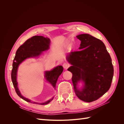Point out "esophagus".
<instances>
[{
	"instance_id": "34e87169",
	"label": "esophagus",
	"mask_w": 124,
	"mask_h": 124,
	"mask_svg": "<svg viewBox=\"0 0 124 124\" xmlns=\"http://www.w3.org/2000/svg\"><path fill=\"white\" fill-rule=\"evenodd\" d=\"M70 66V65L68 63H67V62H65L63 64V68L65 69H68Z\"/></svg>"
}]
</instances>
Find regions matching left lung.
<instances>
[{"label":"left lung","instance_id":"obj_1","mask_svg":"<svg viewBox=\"0 0 124 124\" xmlns=\"http://www.w3.org/2000/svg\"><path fill=\"white\" fill-rule=\"evenodd\" d=\"M77 37L81 41L80 50L67 55V60L72 65L68 70L72 73V81L77 97L85 102H91L109 89L114 68L102 41L86 33ZM80 81L84 83L81 89L77 87Z\"/></svg>","mask_w":124,"mask_h":124}]
</instances>
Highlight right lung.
<instances>
[{"label":"right lung","mask_w":124,"mask_h":124,"mask_svg":"<svg viewBox=\"0 0 124 124\" xmlns=\"http://www.w3.org/2000/svg\"><path fill=\"white\" fill-rule=\"evenodd\" d=\"M50 44V40L47 37L45 38L43 36H35L26 40L18 47L16 52V56L13 62L12 70L11 71V79L17 95L27 102L40 105H46L50 103L53 99L54 97L45 102L38 103L33 102L29 99L25 98L21 95L17 87V82L16 81L17 69L20 63L27 58L38 57L42 54V52L47 50L49 48ZM62 71L63 67L62 66H58L51 71H46L45 72L44 77L55 89L58 78Z\"/></svg>","instance_id":"right-lung-1"}]
</instances>
